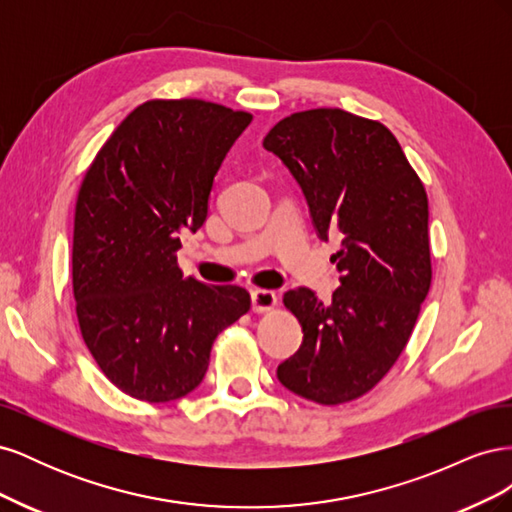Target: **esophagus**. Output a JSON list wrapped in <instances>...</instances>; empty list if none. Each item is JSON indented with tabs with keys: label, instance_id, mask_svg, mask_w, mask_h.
Instances as JSON below:
<instances>
[{
	"label": "esophagus",
	"instance_id": "1",
	"mask_svg": "<svg viewBox=\"0 0 512 512\" xmlns=\"http://www.w3.org/2000/svg\"><path fill=\"white\" fill-rule=\"evenodd\" d=\"M277 303V294L273 290H265V288H256L252 290V309L254 312H269Z\"/></svg>",
	"mask_w": 512,
	"mask_h": 512
}]
</instances>
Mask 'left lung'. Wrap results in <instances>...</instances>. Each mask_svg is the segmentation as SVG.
Listing matches in <instances>:
<instances>
[{
    "instance_id": "1",
    "label": "left lung",
    "mask_w": 512,
    "mask_h": 512,
    "mask_svg": "<svg viewBox=\"0 0 512 512\" xmlns=\"http://www.w3.org/2000/svg\"><path fill=\"white\" fill-rule=\"evenodd\" d=\"M262 147L299 183L318 239L342 235L331 303L305 286L284 294L303 344L277 380L316 404H344L393 367L429 292L427 194L382 123L339 108L282 119Z\"/></svg>"
}]
</instances>
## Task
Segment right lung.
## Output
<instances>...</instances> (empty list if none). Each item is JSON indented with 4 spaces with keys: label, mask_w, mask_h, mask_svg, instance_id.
Masks as SVG:
<instances>
[{
    "label": "right lung",
    "mask_w": 512,
    "mask_h": 512,
    "mask_svg": "<svg viewBox=\"0 0 512 512\" xmlns=\"http://www.w3.org/2000/svg\"><path fill=\"white\" fill-rule=\"evenodd\" d=\"M252 115L203 100H151L123 119L76 200L72 286L85 344L130 397L164 404L203 382L211 346L250 309L241 286L177 265L179 235L209 215L213 177Z\"/></svg>",
    "instance_id": "1"
}]
</instances>
